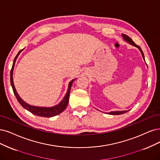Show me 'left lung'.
<instances>
[{
	"label": "left lung",
	"instance_id": "1",
	"mask_svg": "<svg viewBox=\"0 0 160 160\" xmlns=\"http://www.w3.org/2000/svg\"><path fill=\"white\" fill-rule=\"evenodd\" d=\"M122 36L123 37V38H124V39H125L126 41H127L128 43H129L130 44H131L132 45H133V46H135V47H137V48L140 50V51L141 52V53H142V57H143V58H144V60L145 61V59H144V53H143V52H142V49H141V48H140V46H138V45H136L134 43V41L132 40V39L131 38H129L128 35H125V34H122ZM129 110H128V111H111V112H110V113H108V114H109V115H121V114H123V113H127V112H128Z\"/></svg>",
	"mask_w": 160,
	"mask_h": 160
}]
</instances>
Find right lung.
Listing matches in <instances>:
<instances>
[{"mask_svg": "<svg viewBox=\"0 0 160 160\" xmlns=\"http://www.w3.org/2000/svg\"><path fill=\"white\" fill-rule=\"evenodd\" d=\"M23 49L20 50L18 53L16 57L14 58V60L12 64V67L11 71H10V83L11 86L12 87V90L14 92V95L18 100V102L20 103V104L22 106V107L27 109L28 111L30 112L32 114H34L37 116L39 117H54L55 115H57L58 114H60L61 113L66 109L67 107L68 103V100H69V96H70V91L71 89V86L72 85L73 82L74 80H72L71 82H70V83L68 84V91L66 93V95L64 97L62 101L59 103L58 105L53 106V107L51 108H42V107H36V106H33L28 104L25 102H23V100L21 99V98L19 96L18 94L16 92V90L15 89V87L14 85V82H13V70L14 67V64L15 62L16 61V58L18 57L19 54L21 52V51Z\"/></svg>", "mask_w": 160, "mask_h": 160, "instance_id": "1", "label": "right lung"}]
</instances>
